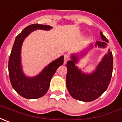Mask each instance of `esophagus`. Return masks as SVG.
Wrapping results in <instances>:
<instances>
[{"label": "esophagus", "instance_id": "34e87169", "mask_svg": "<svg viewBox=\"0 0 122 122\" xmlns=\"http://www.w3.org/2000/svg\"><path fill=\"white\" fill-rule=\"evenodd\" d=\"M69 56L68 55H64V64H66L67 62L69 61Z\"/></svg>", "mask_w": 122, "mask_h": 122}]
</instances>
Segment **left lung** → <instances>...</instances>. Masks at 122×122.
<instances>
[{
  "label": "left lung",
  "instance_id": "left-lung-1",
  "mask_svg": "<svg viewBox=\"0 0 122 122\" xmlns=\"http://www.w3.org/2000/svg\"><path fill=\"white\" fill-rule=\"evenodd\" d=\"M101 37L103 42L97 41L95 46L105 48L109 41L101 32ZM90 47L92 48L93 45L91 44ZM71 58L67 63L66 76V86L70 95L74 99L84 102L98 99L107 90L111 81L113 62L112 53L109 50L96 69L89 74L82 72L76 65L79 59L76 55H71Z\"/></svg>",
  "mask_w": 122,
  "mask_h": 122
}]
</instances>
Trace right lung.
Masks as SVG:
<instances>
[{
    "label": "right lung",
    "instance_id": "obj_1",
    "mask_svg": "<svg viewBox=\"0 0 122 122\" xmlns=\"http://www.w3.org/2000/svg\"><path fill=\"white\" fill-rule=\"evenodd\" d=\"M51 28L50 25L32 24L25 27L15 38L8 64L9 78L13 89L25 99H36L43 97L48 91L51 80L56 70L63 63L64 57L61 56L34 77H27L23 74L21 63V49L23 40L34 30H49Z\"/></svg>",
    "mask_w": 122,
    "mask_h": 122
}]
</instances>
